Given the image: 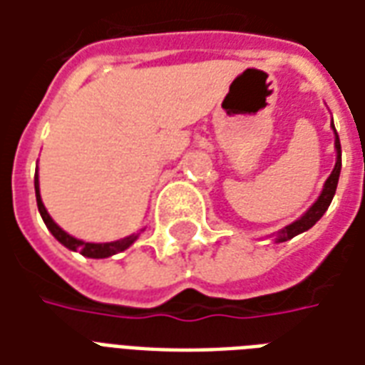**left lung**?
Returning a JSON list of instances; mask_svg holds the SVG:
<instances>
[{
  "label": "left lung",
  "instance_id": "1",
  "mask_svg": "<svg viewBox=\"0 0 365 365\" xmlns=\"http://www.w3.org/2000/svg\"><path fill=\"white\" fill-rule=\"evenodd\" d=\"M332 128H334V125H332ZM334 148H336V164H334V170L330 172L329 180L324 182V187H322L319 199L314 201L313 205L309 207V211H307L303 217H299L297 221H293L291 225H287L285 229L279 230V232H277V238H275V242H285V240H291L293 237H297V235H301V232H305V230L311 229L314 222L321 219L322 215L327 213L330 201H332L334 193H336L338 178H340V168H342V150H340V138H338L336 128H334Z\"/></svg>",
  "mask_w": 365,
  "mask_h": 365
}]
</instances>
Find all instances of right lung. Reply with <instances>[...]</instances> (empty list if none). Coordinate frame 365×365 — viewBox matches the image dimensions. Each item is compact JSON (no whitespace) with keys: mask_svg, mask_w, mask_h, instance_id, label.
Here are the masks:
<instances>
[{"mask_svg":"<svg viewBox=\"0 0 365 365\" xmlns=\"http://www.w3.org/2000/svg\"><path fill=\"white\" fill-rule=\"evenodd\" d=\"M35 193H36V205H38V213L43 217L44 225L48 227V230L52 232V237L58 240L60 245H64L68 250H74V252H80L86 258H109L113 254H119L123 250H127L128 246L135 242L138 235H130L127 238H120V240H115V242H101V245H97V242H83L80 238H74L68 235L66 230H62L56 225V222L52 221V217L46 211V207H44L43 199H41V190H38V178L35 175Z\"/></svg>","mask_w":365,"mask_h":365,"instance_id":"obj_1","label":"right lung"}]
</instances>
